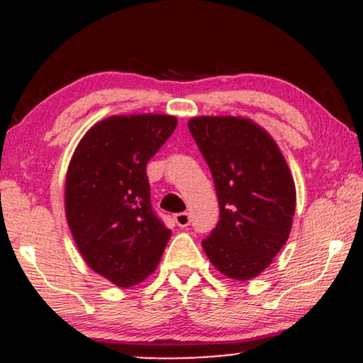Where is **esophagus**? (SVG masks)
Masks as SVG:
<instances>
[{
	"label": "esophagus",
	"instance_id": "esophagus-1",
	"mask_svg": "<svg viewBox=\"0 0 363 363\" xmlns=\"http://www.w3.org/2000/svg\"><path fill=\"white\" fill-rule=\"evenodd\" d=\"M174 222H176L181 228H186L187 225L191 223V216L189 213H186V211H182V213L174 215Z\"/></svg>",
	"mask_w": 363,
	"mask_h": 363
}]
</instances>
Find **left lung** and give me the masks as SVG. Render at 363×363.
Returning a JSON list of instances; mask_svg holds the SVG:
<instances>
[{
    "mask_svg": "<svg viewBox=\"0 0 363 363\" xmlns=\"http://www.w3.org/2000/svg\"><path fill=\"white\" fill-rule=\"evenodd\" d=\"M215 182L220 220L203 240L216 272L247 281L268 268L294 223V176L273 136L249 118L198 116L187 123Z\"/></svg>",
    "mask_w": 363,
    "mask_h": 363,
    "instance_id": "obj_1",
    "label": "left lung"
}]
</instances>
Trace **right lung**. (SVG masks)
I'll list each match as a JSON object with an SVG mask.
<instances>
[{
  "label": "right lung",
  "instance_id": "right-lung-1",
  "mask_svg": "<svg viewBox=\"0 0 363 363\" xmlns=\"http://www.w3.org/2000/svg\"><path fill=\"white\" fill-rule=\"evenodd\" d=\"M176 126L169 114L109 116L69 160L65 213L73 240L89 268L119 289L155 272L172 234L152 211L147 164Z\"/></svg>",
  "mask_w": 363,
  "mask_h": 363
}]
</instances>
